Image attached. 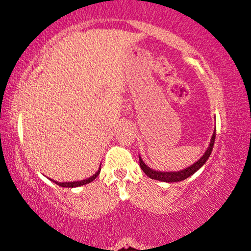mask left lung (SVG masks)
Instances as JSON below:
<instances>
[{
	"mask_svg": "<svg viewBox=\"0 0 251 251\" xmlns=\"http://www.w3.org/2000/svg\"><path fill=\"white\" fill-rule=\"evenodd\" d=\"M215 138H216V128L214 131V134H212L211 139H210V144L206 149V151L204 152V154L201 155L200 159L197 162L190 165L189 168H185L184 170H180V171H157V170H152L151 168H149L145 163L143 162L142 157L139 155V164H140V168L145 175L148 177L151 178V179H155V180H159V181H165V183H174V181H181L186 178L191 177L195 172H197L204 164L206 163V160L209 159L210 154L212 152V148H214V144H215Z\"/></svg>",
	"mask_w": 251,
	"mask_h": 251,
	"instance_id": "obj_1",
	"label": "left lung"
}]
</instances>
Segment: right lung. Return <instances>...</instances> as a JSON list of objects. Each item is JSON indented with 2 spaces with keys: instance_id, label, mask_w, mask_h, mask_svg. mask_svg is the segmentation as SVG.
Returning <instances> with one entry per match:
<instances>
[{
  "instance_id": "add662e5",
  "label": "right lung",
  "mask_w": 251,
  "mask_h": 251,
  "mask_svg": "<svg viewBox=\"0 0 251 251\" xmlns=\"http://www.w3.org/2000/svg\"><path fill=\"white\" fill-rule=\"evenodd\" d=\"M100 169L98 170V171L94 174L93 176H91L89 178H86V179H82V180H75V181H56V180H53L50 179L53 183H55L56 185L59 186H62V188H77V186H81V185H85V184H88L91 183V181H93L96 178L98 177V175L100 174Z\"/></svg>"
}]
</instances>
